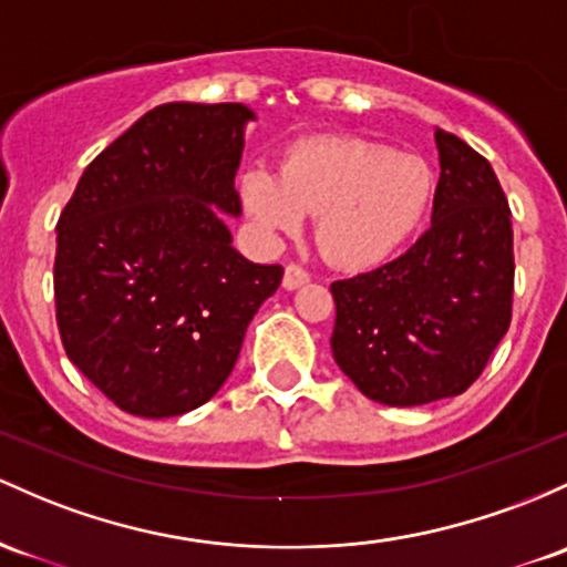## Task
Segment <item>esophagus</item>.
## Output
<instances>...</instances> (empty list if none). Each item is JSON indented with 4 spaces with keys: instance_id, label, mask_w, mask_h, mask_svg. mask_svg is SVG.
<instances>
[{
    "instance_id": "1",
    "label": "esophagus",
    "mask_w": 567,
    "mask_h": 567,
    "mask_svg": "<svg viewBox=\"0 0 567 567\" xmlns=\"http://www.w3.org/2000/svg\"><path fill=\"white\" fill-rule=\"evenodd\" d=\"M309 282V271L303 269V266L298 264H288V269H285V277H282V285L288 290H296L301 288V285Z\"/></svg>"
}]
</instances>
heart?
<instances>
[{"label": "heart", "mask_w": 567, "mask_h": 567, "mask_svg": "<svg viewBox=\"0 0 567 567\" xmlns=\"http://www.w3.org/2000/svg\"><path fill=\"white\" fill-rule=\"evenodd\" d=\"M241 202L260 228L296 234L320 215L317 241L341 269H371L416 231L433 196L420 155L360 136L296 142L282 169L252 164L239 177Z\"/></svg>", "instance_id": "1"}]
</instances>
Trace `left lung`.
<instances>
[{
    "instance_id": "8db88e82",
    "label": "left lung",
    "mask_w": 567,
    "mask_h": 567,
    "mask_svg": "<svg viewBox=\"0 0 567 567\" xmlns=\"http://www.w3.org/2000/svg\"><path fill=\"white\" fill-rule=\"evenodd\" d=\"M433 223L406 252L331 285L339 369L371 401L422 406L465 393L512 326L506 193L474 147L435 128Z\"/></svg>"
}]
</instances>
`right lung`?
<instances>
[{
  "mask_svg": "<svg viewBox=\"0 0 567 567\" xmlns=\"http://www.w3.org/2000/svg\"><path fill=\"white\" fill-rule=\"evenodd\" d=\"M245 104L169 102L85 166L55 226L66 354L123 412L177 416L223 388L282 266L231 247Z\"/></svg>",
  "mask_w": 567,
  "mask_h": 567,
  "instance_id": "add662e5",
  "label": "right lung"
}]
</instances>
